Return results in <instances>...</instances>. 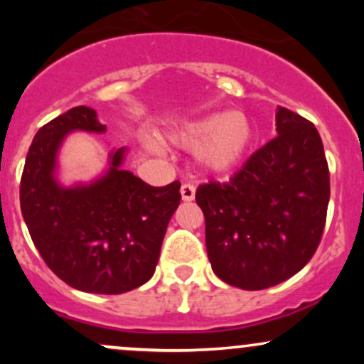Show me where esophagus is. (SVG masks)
I'll return each mask as SVG.
<instances>
[{"instance_id":"1","label":"esophagus","mask_w":364,"mask_h":364,"mask_svg":"<svg viewBox=\"0 0 364 364\" xmlns=\"http://www.w3.org/2000/svg\"><path fill=\"white\" fill-rule=\"evenodd\" d=\"M179 191H181L183 202H191V200L195 198V186L191 185V183H185Z\"/></svg>"}]
</instances>
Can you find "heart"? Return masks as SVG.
Listing matches in <instances>:
<instances>
[{
    "label": "heart",
    "instance_id": "obj_1",
    "mask_svg": "<svg viewBox=\"0 0 364 364\" xmlns=\"http://www.w3.org/2000/svg\"><path fill=\"white\" fill-rule=\"evenodd\" d=\"M168 136L179 147L196 149V157L207 171L225 173L240 166L248 156L255 129L248 116L240 111H229L188 119ZM145 145L152 152H162L161 141L154 136H147Z\"/></svg>",
    "mask_w": 364,
    "mask_h": 364
}]
</instances>
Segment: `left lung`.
I'll use <instances>...</instances> for the list:
<instances>
[{"instance_id":"obj_1","label":"left lung","mask_w":364,"mask_h":364,"mask_svg":"<svg viewBox=\"0 0 364 364\" xmlns=\"http://www.w3.org/2000/svg\"><path fill=\"white\" fill-rule=\"evenodd\" d=\"M275 129L229 181L195 195L212 270L245 291L298 274L318 248L327 217L328 166L315 124L279 106Z\"/></svg>"}]
</instances>
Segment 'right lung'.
I'll list each match as a JSON object with an SVG mask.
<instances>
[{
	"label": "right lung",
	"instance_id": "obj_1",
	"mask_svg": "<svg viewBox=\"0 0 364 364\" xmlns=\"http://www.w3.org/2000/svg\"><path fill=\"white\" fill-rule=\"evenodd\" d=\"M106 129L87 106L44 124L25 159L20 207L37 252L61 281L83 292L121 294L156 272L181 185L150 186L123 169L127 147L111 150L101 176L63 185L58 156L66 136Z\"/></svg>",
	"mask_w": 364,
	"mask_h": 364
}]
</instances>
